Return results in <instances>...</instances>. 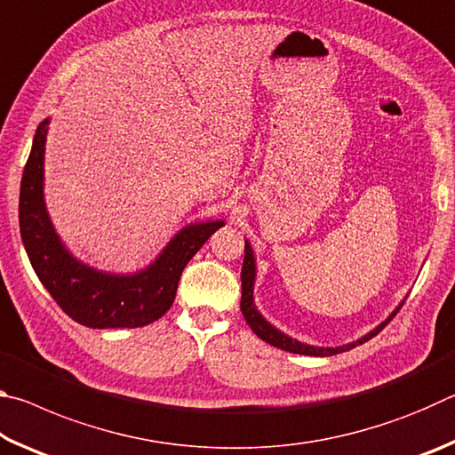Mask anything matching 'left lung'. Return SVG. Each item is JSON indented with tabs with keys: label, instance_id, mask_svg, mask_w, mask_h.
<instances>
[{
	"label": "left lung",
	"instance_id": "left-lung-1",
	"mask_svg": "<svg viewBox=\"0 0 455 455\" xmlns=\"http://www.w3.org/2000/svg\"><path fill=\"white\" fill-rule=\"evenodd\" d=\"M255 275H257V267H255V255H252V249L249 243H244V260H243V271H241V281H243V297H241V311H243V317L244 321L249 323V327L252 329V333L257 337L263 339V341L275 345V347H279L283 351H289V353H299V355H315V357H329V355H335V353H343V351H349L353 347H357V345L369 341V339L375 337L379 331L387 325V323L395 317L397 311L402 309V305L397 307V309L389 315L387 319H385L379 327H375L371 333H367L365 337L357 339V341H353L349 345H341V347H313V345H307L301 341H295V339H291L289 335L281 333L279 329H275L271 323L263 319V315L257 311L255 301H252V287H255Z\"/></svg>",
	"mask_w": 455,
	"mask_h": 455
}]
</instances>
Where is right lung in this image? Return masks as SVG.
Returning a JSON list of instances; mask_svg holds the SVG:
<instances>
[{"instance_id":"obj_1","label":"right lung","mask_w":455,"mask_h":455,"mask_svg":"<svg viewBox=\"0 0 455 455\" xmlns=\"http://www.w3.org/2000/svg\"><path fill=\"white\" fill-rule=\"evenodd\" d=\"M50 120L36 130L21 176L20 233L36 275L61 311L92 329L144 327L171 309L180 275L222 220L182 228L150 267L134 275L96 271L74 259L53 230L44 203V150Z\"/></svg>"}]
</instances>
